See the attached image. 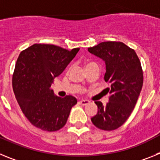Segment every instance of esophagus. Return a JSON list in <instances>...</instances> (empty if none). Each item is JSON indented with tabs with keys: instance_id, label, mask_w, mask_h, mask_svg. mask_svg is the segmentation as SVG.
Masks as SVG:
<instances>
[{
	"instance_id": "obj_1",
	"label": "esophagus",
	"mask_w": 160,
	"mask_h": 160,
	"mask_svg": "<svg viewBox=\"0 0 160 160\" xmlns=\"http://www.w3.org/2000/svg\"><path fill=\"white\" fill-rule=\"evenodd\" d=\"M89 102H90V101H89V100H85V99H82L78 102L79 104H81V105H82V106L87 105Z\"/></svg>"
}]
</instances>
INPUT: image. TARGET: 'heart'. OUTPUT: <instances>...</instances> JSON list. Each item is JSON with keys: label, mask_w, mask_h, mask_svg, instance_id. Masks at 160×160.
I'll use <instances>...</instances> for the list:
<instances>
[{"label": "heart", "mask_w": 160, "mask_h": 160, "mask_svg": "<svg viewBox=\"0 0 160 160\" xmlns=\"http://www.w3.org/2000/svg\"><path fill=\"white\" fill-rule=\"evenodd\" d=\"M88 64H90V63H88ZM88 64H87V65H88Z\"/></svg>", "instance_id": "heart-1"}]
</instances>
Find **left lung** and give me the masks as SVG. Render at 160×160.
Masks as SVG:
<instances>
[{"instance_id":"8db88e82","label":"left lung","mask_w":160,"mask_h":160,"mask_svg":"<svg viewBox=\"0 0 160 160\" xmlns=\"http://www.w3.org/2000/svg\"><path fill=\"white\" fill-rule=\"evenodd\" d=\"M88 51L105 62L104 79L111 85L106 89L110 94L107 105L94 102L98 110L91 121L99 129L113 131L128 120L140 94L143 82L140 61L134 49L120 42H101Z\"/></svg>"}]
</instances>
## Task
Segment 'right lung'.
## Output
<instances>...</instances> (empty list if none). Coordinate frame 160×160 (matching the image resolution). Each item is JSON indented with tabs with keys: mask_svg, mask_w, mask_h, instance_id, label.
Listing matches in <instances>:
<instances>
[{
	"mask_svg": "<svg viewBox=\"0 0 160 160\" xmlns=\"http://www.w3.org/2000/svg\"><path fill=\"white\" fill-rule=\"evenodd\" d=\"M78 50L34 44L20 53L12 75V89L23 114L36 128L56 131L66 125L77 99L72 95L56 96L50 87Z\"/></svg>",
	"mask_w": 160,
	"mask_h": 160,
	"instance_id": "obj_1",
	"label": "right lung"
}]
</instances>
